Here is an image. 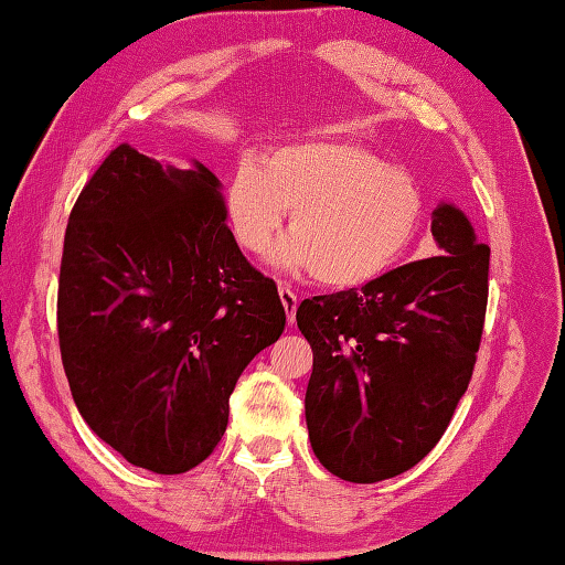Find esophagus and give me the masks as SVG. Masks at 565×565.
I'll return each mask as SVG.
<instances>
[{"instance_id":"esophagus-1","label":"esophagus","mask_w":565,"mask_h":565,"mask_svg":"<svg viewBox=\"0 0 565 565\" xmlns=\"http://www.w3.org/2000/svg\"><path fill=\"white\" fill-rule=\"evenodd\" d=\"M278 292H280V300H282V307H285V312H287V324H292L295 322V312H297V295L287 285H280Z\"/></svg>"}]
</instances>
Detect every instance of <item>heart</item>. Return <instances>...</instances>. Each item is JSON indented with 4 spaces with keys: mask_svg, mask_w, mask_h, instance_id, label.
<instances>
[{
    "mask_svg": "<svg viewBox=\"0 0 565 565\" xmlns=\"http://www.w3.org/2000/svg\"><path fill=\"white\" fill-rule=\"evenodd\" d=\"M423 191L406 169L347 140H305L243 159L226 191L238 246L260 255L285 226L292 236L275 263L337 290L366 285L393 268L423 221Z\"/></svg>",
    "mask_w": 565,
    "mask_h": 565,
    "instance_id": "heart-1",
    "label": "heart"
}]
</instances>
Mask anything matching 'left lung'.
Masks as SVG:
<instances>
[{
    "instance_id": "8db88e82",
    "label": "left lung",
    "mask_w": 565,
    "mask_h": 565,
    "mask_svg": "<svg viewBox=\"0 0 565 565\" xmlns=\"http://www.w3.org/2000/svg\"><path fill=\"white\" fill-rule=\"evenodd\" d=\"M430 221L440 255L297 307L315 354L305 396L310 443L347 482H381L418 465L470 386L489 248L460 209L440 204Z\"/></svg>"
}]
</instances>
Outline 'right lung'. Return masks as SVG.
Here are the masks:
<instances>
[{"label": "right lung", "instance_id": "right-lung-1", "mask_svg": "<svg viewBox=\"0 0 565 565\" xmlns=\"http://www.w3.org/2000/svg\"><path fill=\"white\" fill-rule=\"evenodd\" d=\"M201 162L120 145L68 216L58 344L73 401L127 462L182 475L214 452L250 359L278 342V287L241 253Z\"/></svg>", "mask_w": 565, "mask_h": 565}]
</instances>
